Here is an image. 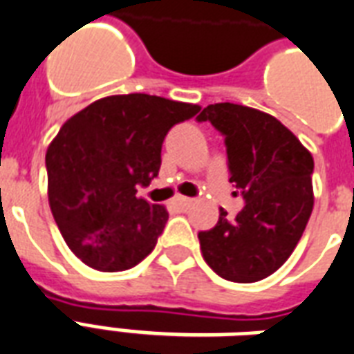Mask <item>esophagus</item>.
I'll return each mask as SVG.
<instances>
[{
    "label": "esophagus",
    "instance_id": "esophagus-1",
    "mask_svg": "<svg viewBox=\"0 0 354 354\" xmlns=\"http://www.w3.org/2000/svg\"><path fill=\"white\" fill-rule=\"evenodd\" d=\"M170 204H172L174 208H178V210H187L191 204H193V198H189V197H174Z\"/></svg>",
    "mask_w": 354,
    "mask_h": 354
}]
</instances>
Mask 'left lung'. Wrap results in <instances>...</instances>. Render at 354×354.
Masks as SVG:
<instances>
[{
    "label": "left lung",
    "instance_id": "left-lung-1",
    "mask_svg": "<svg viewBox=\"0 0 354 354\" xmlns=\"http://www.w3.org/2000/svg\"><path fill=\"white\" fill-rule=\"evenodd\" d=\"M225 137L229 182L245 206L198 232L201 251L217 276L253 283L281 266L297 248L313 210V157L279 120L243 104H208L197 118Z\"/></svg>",
    "mask_w": 354,
    "mask_h": 354
}]
</instances>
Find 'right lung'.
<instances>
[{"label":"right lung","mask_w":354,"mask_h":354,"mask_svg":"<svg viewBox=\"0 0 354 354\" xmlns=\"http://www.w3.org/2000/svg\"><path fill=\"white\" fill-rule=\"evenodd\" d=\"M198 111V104L129 93L103 97L62 125L46 151L48 203L84 264L122 272L150 255L169 212L137 197V187L157 176L170 127Z\"/></svg>","instance_id":"obj_1"}]
</instances>
